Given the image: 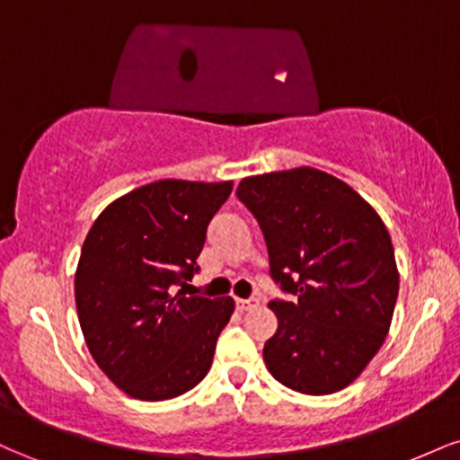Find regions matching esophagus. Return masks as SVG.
Wrapping results in <instances>:
<instances>
[{"mask_svg": "<svg viewBox=\"0 0 460 460\" xmlns=\"http://www.w3.org/2000/svg\"><path fill=\"white\" fill-rule=\"evenodd\" d=\"M235 307L240 309V311H251V309L260 307V300H257V298H248V300L237 298V300H235Z\"/></svg>", "mask_w": 460, "mask_h": 460, "instance_id": "esophagus-1", "label": "esophagus"}]
</instances>
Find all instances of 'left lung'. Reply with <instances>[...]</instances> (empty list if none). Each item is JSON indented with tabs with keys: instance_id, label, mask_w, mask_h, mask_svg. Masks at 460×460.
<instances>
[{
	"instance_id": "left-lung-1",
	"label": "left lung",
	"mask_w": 460,
	"mask_h": 460,
	"mask_svg": "<svg viewBox=\"0 0 460 460\" xmlns=\"http://www.w3.org/2000/svg\"><path fill=\"white\" fill-rule=\"evenodd\" d=\"M237 199L260 223L279 329L263 361L285 387L309 395L350 385L381 350L400 274L381 216L348 183L300 166L242 179Z\"/></svg>"
}]
</instances>
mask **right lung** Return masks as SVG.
<instances>
[{"label": "right lung", "instance_id": "obj_1", "mask_svg": "<svg viewBox=\"0 0 460 460\" xmlns=\"http://www.w3.org/2000/svg\"><path fill=\"white\" fill-rule=\"evenodd\" d=\"M234 183L162 179L99 214L84 240L75 305L97 366L131 398L190 392L212 367L234 298L186 296L214 214Z\"/></svg>", "mask_w": 460, "mask_h": 460}]
</instances>
